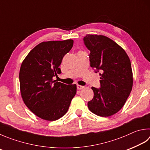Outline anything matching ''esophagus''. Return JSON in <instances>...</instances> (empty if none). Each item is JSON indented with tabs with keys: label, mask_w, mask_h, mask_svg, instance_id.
<instances>
[{
	"label": "esophagus",
	"mask_w": 150,
	"mask_h": 150,
	"mask_svg": "<svg viewBox=\"0 0 150 150\" xmlns=\"http://www.w3.org/2000/svg\"><path fill=\"white\" fill-rule=\"evenodd\" d=\"M83 88H84L83 86H80V85H77V89H78L80 90V89H82Z\"/></svg>",
	"instance_id": "esophagus-1"
}]
</instances>
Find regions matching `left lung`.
I'll return each instance as SVG.
<instances>
[{
  "label": "left lung",
  "mask_w": 150,
  "mask_h": 150,
  "mask_svg": "<svg viewBox=\"0 0 150 150\" xmlns=\"http://www.w3.org/2000/svg\"><path fill=\"white\" fill-rule=\"evenodd\" d=\"M83 41L91 52V67L102 72L100 88L91 87L94 97L87 106L93 114L111 116L122 108L132 90L131 61L125 51L107 36L88 34Z\"/></svg>",
  "instance_id": "1"
}]
</instances>
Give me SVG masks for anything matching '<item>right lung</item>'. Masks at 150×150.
Wrapping results in <instances>:
<instances>
[{"label": "right lung", "instance_id": "obj_1", "mask_svg": "<svg viewBox=\"0 0 150 150\" xmlns=\"http://www.w3.org/2000/svg\"><path fill=\"white\" fill-rule=\"evenodd\" d=\"M73 40L42 42L28 53L19 70L22 99L36 116L55 121L67 112L76 93V85L53 80L59 66L73 46Z\"/></svg>", "mask_w": 150, "mask_h": 150}]
</instances>
